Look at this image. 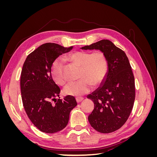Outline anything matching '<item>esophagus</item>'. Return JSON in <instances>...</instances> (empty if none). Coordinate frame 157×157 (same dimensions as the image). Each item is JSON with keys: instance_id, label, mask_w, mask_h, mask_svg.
Returning <instances> with one entry per match:
<instances>
[{"instance_id": "esophagus-1", "label": "esophagus", "mask_w": 157, "mask_h": 157, "mask_svg": "<svg viewBox=\"0 0 157 157\" xmlns=\"http://www.w3.org/2000/svg\"><path fill=\"white\" fill-rule=\"evenodd\" d=\"M83 99H84V98H81V97H77V98H76V101H77V103L81 102L83 100Z\"/></svg>"}]
</instances>
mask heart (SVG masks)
Here are the masks:
<instances>
[{
  "instance_id": "1",
  "label": "heart",
  "mask_w": 157,
  "mask_h": 157,
  "mask_svg": "<svg viewBox=\"0 0 157 157\" xmlns=\"http://www.w3.org/2000/svg\"><path fill=\"white\" fill-rule=\"evenodd\" d=\"M66 58L80 67L78 81L71 82L66 85L63 91L71 96H81L88 93L94 86L100 85L105 80L108 72V61L101 52H90L76 51L69 54ZM64 59L56 58L52 63L51 73L54 81L59 85L65 84L63 75Z\"/></svg>"
}]
</instances>
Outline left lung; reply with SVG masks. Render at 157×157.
I'll return each instance as SVG.
<instances>
[{"label": "left lung", "mask_w": 157, "mask_h": 157, "mask_svg": "<svg viewBox=\"0 0 157 157\" xmlns=\"http://www.w3.org/2000/svg\"><path fill=\"white\" fill-rule=\"evenodd\" d=\"M82 50H99L105 55L108 72L104 81L87 98L94 109L88 121L96 131L107 134L121 128L128 120L135 100V80L125 52L109 40L85 46Z\"/></svg>", "instance_id": "obj_1"}]
</instances>
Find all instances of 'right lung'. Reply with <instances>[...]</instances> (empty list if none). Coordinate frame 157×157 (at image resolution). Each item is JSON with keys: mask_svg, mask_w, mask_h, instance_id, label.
Here are the masks:
<instances>
[{"mask_svg": "<svg viewBox=\"0 0 157 157\" xmlns=\"http://www.w3.org/2000/svg\"><path fill=\"white\" fill-rule=\"evenodd\" d=\"M73 48L56 43L42 44L28 55L23 65L20 86L23 107L30 121L42 132L53 134L67 125L71 111L77 106L73 96L59 97L60 88L52 78V63ZM56 100L52 104V101Z\"/></svg>", "mask_w": 157, "mask_h": 157, "instance_id": "obj_1", "label": "right lung"}]
</instances>
